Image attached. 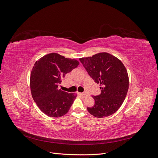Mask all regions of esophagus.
Returning a JSON list of instances; mask_svg holds the SVG:
<instances>
[{
    "label": "esophagus",
    "mask_w": 158,
    "mask_h": 158,
    "mask_svg": "<svg viewBox=\"0 0 158 158\" xmlns=\"http://www.w3.org/2000/svg\"><path fill=\"white\" fill-rule=\"evenodd\" d=\"M78 94L80 95H81V96H83V97H85V96H86V95H87L86 93H80V92H78Z\"/></svg>",
    "instance_id": "1"
}]
</instances>
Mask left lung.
Listing matches in <instances>:
<instances>
[{"label": "left lung", "instance_id": "1", "mask_svg": "<svg viewBox=\"0 0 158 158\" xmlns=\"http://www.w3.org/2000/svg\"><path fill=\"white\" fill-rule=\"evenodd\" d=\"M95 82L100 84L101 94L93 96L94 106L88 112L98 118L111 115L121 106L128 92L129 79L125 65L106 52L79 59Z\"/></svg>", "mask_w": 158, "mask_h": 158}]
</instances>
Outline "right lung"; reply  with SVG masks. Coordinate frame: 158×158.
I'll list each match as a JSON object with an SVG mask.
<instances>
[{"label":"right lung","instance_id":"obj_1","mask_svg":"<svg viewBox=\"0 0 158 158\" xmlns=\"http://www.w3.org/2000/svg\"><path fill=\"white\" fill-rule=\"evenodd\" d=\"M76 59L56 52L44 55L35 62L30 75L32 98L41 111L52 117L68 113L77 94L58 88L65 74L79 65Z\"/></svg>","mask_w":158,"mask_h":158}]
</instances>
